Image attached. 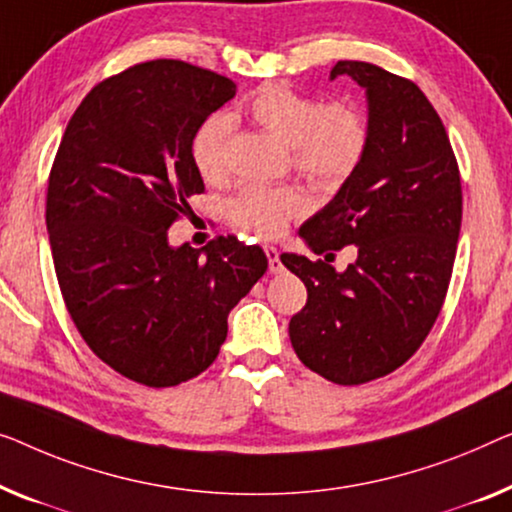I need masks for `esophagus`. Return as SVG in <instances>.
<instances>
[{"mask_svg": "<svg viewBox=\"0 0 512 512\" xmlns=\"http://www.w3.org/2000/svg\"><path fill=\"white\" fill-rule=\"evenodd\" d=\"M264 253H266V259H269V271H271V273H280L282 269H285V266H282V262H280L278 248L264 246Z\"/></svg>", "mask_w": 512, "mask_h": 512, "instance_id": "obj_1", "label": "esophagus"}]
</instances>
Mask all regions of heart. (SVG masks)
<instances>
[{"instance_id": "1", "label": "heart", "mask_w": 512, "mask_h": 512, "mask_svg": "<svg viewBox=\"0 0 512 512\" xmlns=\"http://www.w3.org/2000/svg\"><path fill=\"white\" fill-rule=\"evenodd\" d=\"M248 114L257 126L289 147L296 170L324 186L345 181L368 147V126L356 108L347 103L322 105L317 98L289 87H262L250 98ZM230 133L232 119L227 114H211L195 135V167L207 181H220L227 174ZM305 211L308 197L299 188L253 186L232 204L230 216L243 230L271 239Z\"/></svg>"}]
</instances>
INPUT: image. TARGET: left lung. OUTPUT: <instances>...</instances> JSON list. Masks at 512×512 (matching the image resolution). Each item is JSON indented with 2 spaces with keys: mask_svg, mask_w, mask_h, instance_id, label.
<instances>
[{
  "mask_svg": "<svg viewBox=\"0 0 512 512\" xmlns=\"http://www.w3.org/2000/svg\"><path fill=\"white\" fill-rule=\"evenodd\" d=\"M338 75L365 89L368 147L299 236L315 255L356 246V259L345 271L329 264L333 253L280 259L308 289L289 322L296 356L352 386L400 368L430 333L453 273L462 186L446 128L414 82L368 61H338Z\"/></svg>",
  "mask_w": 512,
  "mask_h": 512,
  "instance_id": "obj_1",
  "label": "left lung"
}]
</instances>
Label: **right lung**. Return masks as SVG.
I'll return each instance as SVG.
<instances>
[{
    "mask_svg": "<svg viewBox=\"0 0 512 512\" xmlns=\"http://www.w3.org/2000/svg\"><path fill=\"white\" fill-rule=\"evenodd\" d=\"M234 96L230 78L186 61L137 64L89 91L52 165L45 225L66 308L91 352L144 386L207 370L269 266L234 236L202 250L167 236L204 190L195 135Z\"/></svg>",
    "mask_w": 512,
    "mask_h": 512,
    "instance_id": "1",
    "label": "right lung"
}]
</instances>
